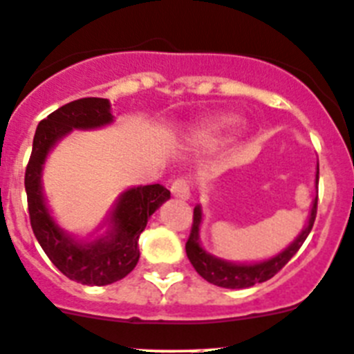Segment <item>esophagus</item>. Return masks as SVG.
Instances as JSON below:
<instances>
[{"instance_id": "1", "label": "esophagus", "mask_w": 354, "mask_h": 354, "mask_svg": "<svg viewBox=\"0 0 354 354\" xmlns=\"http://www.w3.org/2000/svg\"><path fill=\"white\" fill-rule=\"evenodd\" d=\"M170 191H172V194L176 198L182 199V201L191 198V187H189V182L185 178H177L172 184V187H170Z\"/></svg>"}]
</instances>
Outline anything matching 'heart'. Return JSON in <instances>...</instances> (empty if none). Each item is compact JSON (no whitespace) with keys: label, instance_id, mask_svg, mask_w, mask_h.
Masks as SVG:
<instances>
[{"label":"heart","instance_id":"obj_1","mask_svg":"<svg viewBox=\"0 0 354 354\" xmlns=\"http://www.w3.org/2000/svg\"><path fill=\"white\" fill-rule=\"evenodd\" d=\"M237 125H239V118L232 117V115L213 118V120L198 125L189 136V141L194 142V145H206V142L218 141L220 138L232 132Z\"/></svg>","mask_w":354,"mask_h":354}]
</instances>
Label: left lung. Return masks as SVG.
<instances>
[{
  "label": "left lung",
  "mask_w": 354,
  "mask_h": 354,
  "mask_svg": "<svg viewBox=\"0 0 354 354\" xmlns=\"http://www.w3.org/2000/svg\"><path fill=\"white\" fill-rule=\"evenodd\" d=\"M317 199H318V163H317V174H315V198L311 201L310 215H308L306 223L301 229V232L295 237L289 246H286L281 253L274 254L270 258H265L260 261H230L223 260V258L215 257V254L208 253L203 248L201 237V223H203V206H194V222H192L191 236H189L187 243H185V253H187L189 261L192 263L194 270L201 275L205 281L209 284H215L218 288L225 289H246L253 288L254 284L268 281L274 277L289 260L297 253L303 243L306 241L308 234L311 232V227L315 223V216H317Z\"/></svg>",
  "instance_id": "1"
}]
</instances>
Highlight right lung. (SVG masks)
Listing matches in <instances>:
<instances>
[{"label":"right lung","instance_id":"obj_1","mask_svg":"<svg viewBox=\"0 0 354 354\" xmlns=\"http://www.w3.org/2000/svg\"><path fill=\"white\" fill-rule=\"evenodd\" d=\"M113 122L110 101L103 97L63 104L37 125L26 170L30 225L37 243L63 275L86 286L113 284L134 270L139 261V236L149 216L170 199V191L160 184L132 185L118 194L103 222L87 236L59 225L44 194L48 156L73 131H94Z\"/></svg>","mask_w":354,"mask_h":354}]
</instances>
